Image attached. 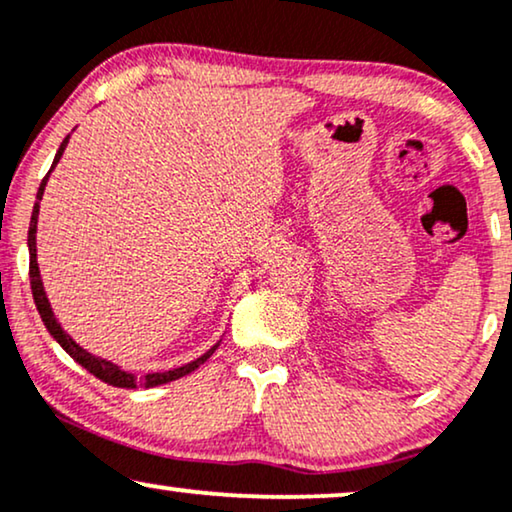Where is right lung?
<instances>
[{
	"label": "right lung",
	"mask_w": 512,
	"mask_h": 512,
	"mask_svg": "<svg viewBox=\"0 0 512 512\" xmlns=\"http://www.w3.org/2000/svg\"><path fill=\"white\" fill-rule=\"evenodd\" d=\"M67 142H70V135L60 142L58 152H56V159H53V166L46 177L42 180V185H39V192H37V201H34V208H32V217H30V231H27V248H30V285H32V297H34V304H37V311L39 316H42L46 330H49V335L56 339V342L63 346V349L70 353V358L77 360V363L88 370L91 374H95L100 381H105L109 386H119V388H138V386H145V388H154V386H161V384H168V381H175L180 377H185V374L194 372L196 367H201L206 360L213 356L217 346H210V349L199 356L192 363L182 365V367H175V370H166V372H149L145 377H135L133 372H126L121 370L119 365H114L112 360H105V358H98L93 356V353H88L84 346H79L74 339L67 335L63 330V325L58 323V318L53 316V309H51V302L49 297H46L44 292V283H42V274H39V264H37V220H39V201H42L44 196V189H46V182H49V177L53 173V168H56V163L60 161V156H63Z\"/></svg>",
	"instance_id": "add662e5"
}]
</instances>
